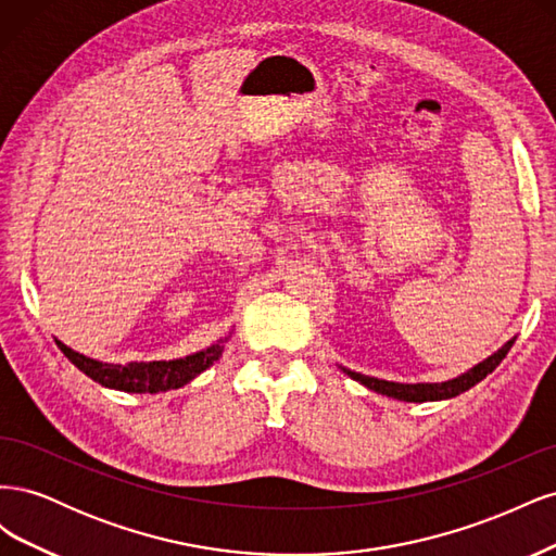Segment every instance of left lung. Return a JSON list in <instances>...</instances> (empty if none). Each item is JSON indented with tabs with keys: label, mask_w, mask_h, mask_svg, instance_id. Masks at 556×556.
<instances>
[{
	"label": "left lung",
	"mask_w": 556,
	"mask_h": 556,
	"mask_svg": "<svg viewBox=\"0 0 556 556\" xmlns=\"http://www.w3.org/2000/svg\"><path fill=\"white\" fill-rule=\"evenodd\" d=\"M515 339L508 341L506 345H503L498 352H494L492 357H486L484 362H480L478 366L470 368V371H466L464 376L454 378V380H447V382H422V384H403V382H390V380H378V378H368V376H362V374H352V371H345L350 378H355L357 382L366 384L368 390H374L378 394H384V396H392V399H399V401H413V403H425V401H441V399H452L457 396L466 390H470V387L478 384L482 378L490 376L494 368L503 362V357L508 355V350L513 348Z\"/></svg>",
	"instance_id": "obj_1"
}]
</instances>
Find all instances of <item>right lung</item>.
Listing matches in <instances>:
<instances>
[{"label":"right lung","instance_id":"right-lung-1","mask_svg":"<svg viewBox=\"0 0 556 556\" xmlns=\"http://www.w3.org/2000/svg\"><path fill=\"white\" fill-rule=\"evenodd\" d=\"M58 348L64 352V357H70V362L94 382L111 387V390H123L134 394H157L166 390H178V387L188 384L201 371H206V368L220 357L223 352L220 345H213L208 350L197 352V355L174 359V362H150V364L134 362L123 366V364H102L90 357H83L62 343H58Z\"/></svg>","mask_w":556,"mask_h":556}]
</instances>
